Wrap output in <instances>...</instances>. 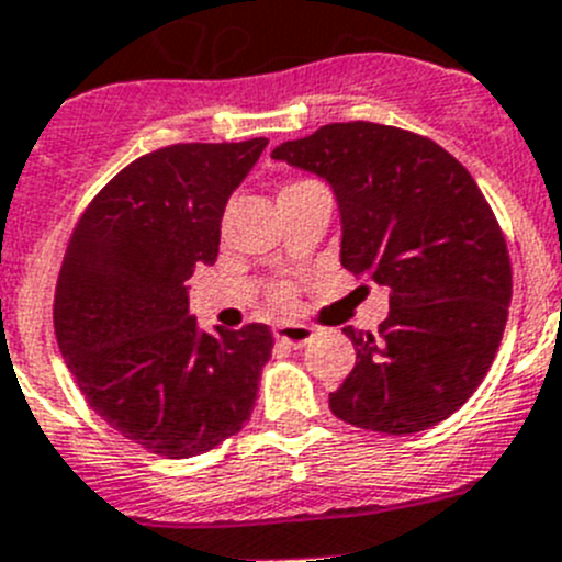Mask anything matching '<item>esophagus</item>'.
I'll list each match as a JSON object with an SVG mask.
<instances>
[{
    "label": "esophagus",
    "mask_w": 562,
    "mask_h": 562,
    "mask_svg": "<svg viewBox=\"0 0 562 562\" xmlns=\"http://www.w3.org/2000/svg\"><path fill=\"white\" fill-rule=\"evenodd\" d=\"M274 337L280 342H288L293 348H302L307 346L310 340L315 337L313 326H304V324H277L274 326Z\"/></svg>",
    "instance_id": "34e87169"
}]
</instances>
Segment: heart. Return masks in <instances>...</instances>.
Returning <instances> with one entry per match:
<instances>
[{
    "instance_id": "1",
    "label": "heart",
    "mask_w": 562,
    "mask_h": 562,
    "mask_svg": "<svg viewBox=\"0 0 562 562\" xmlns=\"http://www.w3.org/2000/svg\"><path fill=\"white\" fill-rule=\"evenodd\" d=\"M299 183H304V181L288 183L285 189H291V187H299ZM271 302H274V304H280V307H288V304H293V285H291V282H277V285L271 288Z\"/></svg>"
}]
</instances>
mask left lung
Masks as SVG:
<instances>
[{
  "label": "left lung",
  "mask_w": 562,
  "mask_h": 562,
  "mask_svg": "<svg viewBox=\"0 0 562 562\" xmlns=\"http://www.w3.org/2000/svg\"><path fill=\"white\" fill-rule=\"evenodd\" d=\"M271 156L331 183L342 269L390 288L379 329H342L357 364L329 395L331 414L379 434L448 419L492 368L514 288L475 178L428 136L368 120L321 125Z\"/></svg>",
  "instance_id": "left-lung-1"
}]
</instances>
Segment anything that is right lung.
Instances as JSON below:
<instances>
[{
    "instance_id": "add662e5",
    "label": "right lung",
    "mask_w": 562,
    "mask_h": 562,
    "mask_svg": "<svg viewBox=\"0 0 562 562\" xmlns=\"http://www.w3.org/2000/svg\"><path fill=\"white\" fill-rule=\"evenodd\" d=\"M181 143L139 156L70 231L54 331L87 403L139 448L189 459L241 431L274 337L198 329L183 282L220 255L227 198L266 148Z\"/></svg>"
}]
</instances>
